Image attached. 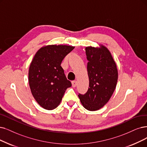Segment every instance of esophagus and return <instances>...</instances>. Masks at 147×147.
<instances>
[{
  "label": "esophagus",
  "instance_id": "esophagus-1",
  "mask_svg": "<svg viewBox=\"0 0 147 147\" xmlns=\"http://www.w3.org/2000/svg\"><path fill=\"white\" fill-rule=\"evenodd\" d=\"M72 85L73 87H75L77 85V81H72Z\"/></svg>",
  "mask_w": 147,
  "mask_h": 147
}]
</instances>
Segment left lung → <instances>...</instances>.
Instances as JSON below:
<instances>
[{"label":"left lung","mask_w":147,"mask_h":147,"mask_svg":"<svg viewBox=\"0 0 147 147\" xmlns=\"http://www.w3.org/2000/svg\"><path fill=\"white\" fill-rule=\"evenodd\" d=\"M89 87L87 92L78 95L83 107L90 111H96L107 103L115 90L118 81V69L109 50L100 48H86Z\"/></svg>","instance_id":"left-lung-1"}]
</instances>
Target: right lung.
I'll use <instances>...</instances> for the list:
<instances>
[{"instance_id": "right-lung-1", "label": "right lung", "mask_w": 147, "mask_h": 147, "mask_svg": "<svg viewBox=\"0 0 147 147\" xmlns=\"http://www.w3.org/2000/svg\"><path fill=\"white\" fill-rule=\"evenodd\" d=\"M74 48L67 45L45 46L33 58L29 69V84L34 99L45 109L57 107L66 90L72 86L61 63Z\"/></svg>"}]
</instances>
